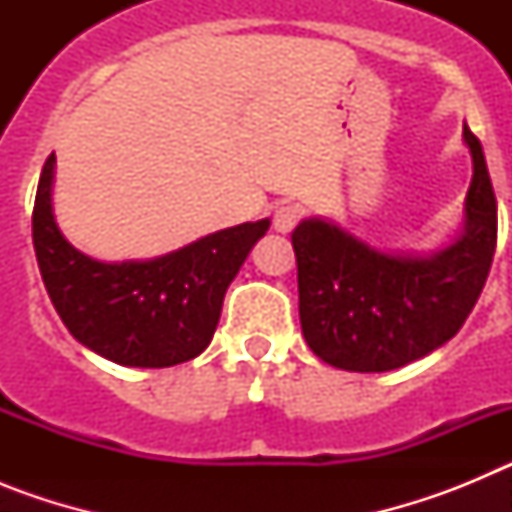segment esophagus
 <instances>
[{
	"mask_svg": "<svg viewBox=\"0 0 512 512\" xmlns=\"http://www.w3.org/2000/svg\"><path fill=\"white\" fill-rule=\"evenodd\" d=\"M300 217H302L300 207L292 205V202H282V205L274 207L271 225H274V230H277V233H292V228L300 223Z\"/></svg>",
	"mask_w": 512,
	"mask_h": 512,
	"instance_id": "obj_1",
	"label": "esophagus"
}]
</instances>
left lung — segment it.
<instances>
[{
    "mask_svg": "<svg viewBox=\"0 0 512 512\" xmlns=\"http://www.w3.org/2000/svg\"><path fill=\"white\" fill-rule=\"evenodd\" d=\"M467 228L428 259L369 248L325 220L292 230L302 336L312 354L346 372H390L459 333L477 305L497 246V202L477 135Z\"/></svg>",
    "mask_w": 512,
    "mask_h": 512,
    "instance_id": "left-lung-1",
    "label": "left lung"
}]
</instances>
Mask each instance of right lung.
<instances>
[{"instance_id":"right-lung-1","label":"right lung","mask_w":512,"mask_h":512,"mask_svg":"<svg viewBox=\"0 0 512 512\" xmlns=\"http://www.w3.org/2000/svg\"><path fill=\"white\" fill-rule=\"evenodd\" d=\"M48 156L33 207V246L48 297L71 336L122 366L161 369L200 356L215 336L228 284L269 220L220 230L153 261L102 264L76 251L51 207Z\"/></svg>"}]
</instances>
